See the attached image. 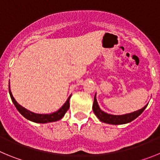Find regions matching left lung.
Returning a JSON list of instances; mask_svg holds the SVG:
<instances>
[{"mask_svg":"<svg viewBox=\"0 0 160 160\" xmlns=\"http://www.w3.org/2000/svg\"><path fill=\"white\" fill-rule=\"evenodd\" d=\"M148 107V104L142 109L138 111H134L129 114H122V115H114V114H107L104 112L100 109L97 99H96V94L94 95V103H93V111L94 114L98 117V118L102 122H106L108 124H113V125H119V124H125L131 122L134 119L138 117L142 113V111Z\"/></svg>","mask_w":160,"mask_h":160,"instance_id":"1","label":"left lung"}]
</instances>
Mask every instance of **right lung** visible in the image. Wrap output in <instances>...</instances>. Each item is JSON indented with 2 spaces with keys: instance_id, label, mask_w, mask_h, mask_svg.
I'll return each instance as SVG.
<instances>
[{
  "instance_id": "obj_1",
  "label": "right lung",
  "mask_w": 160,
  "mask_h": 160,
  "mask_svg": "<svg viewBox=\"0 0 160 160\" xmlns=\"http://www.w3.org/2000/svg\"><path fill=\"white\" fill-rule=\"evenodd\" d=\"M8 91H9V94H10L11 99H12V102H13L14 106L18 109V111L22 114L25 118L30 120L32 122H37V123H47V122H56L58 121L61 118H62L68 111V109L70 107V98L71 95L68 98L66 102L64 103V105L59 109L58 111L56 112L51 113V114H36V113L31 112V111H28L27 109H25L22 106L18 104V102L15 100V98L12 96V92L10 90V85H8Z\"/></svg>"
}]
</instances>
